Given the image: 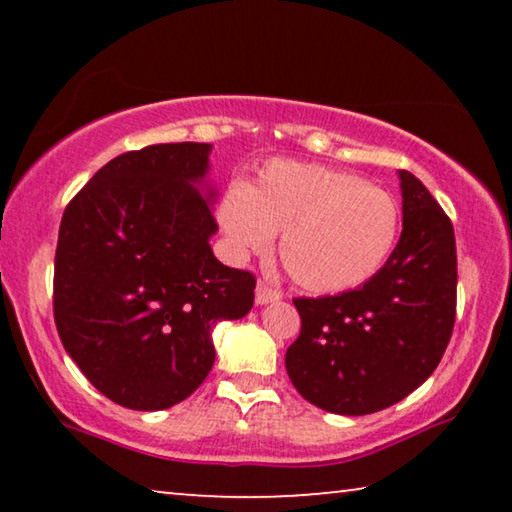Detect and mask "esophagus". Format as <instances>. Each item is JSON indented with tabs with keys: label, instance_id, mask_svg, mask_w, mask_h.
I'll list each match as a JSON object with an SVG mask.
<instances>
[{
	"label": "esophagus",
	"instance_id": "esophagus-1",
	"mask_svg": "<svg viewBox=\"0 0 512 512\" xmlns=\"http://www.w3.org/2000/svg\"><path fill=\"white\" fill-rule=\"evenodd\" d=\"M282 298V291L271 287V284L259 280L257 282V289H255V302L257 305H268V302H277Z\"/></svg>",
	"mask_w": 512,
	"mask_h": 512
}]
</instances>
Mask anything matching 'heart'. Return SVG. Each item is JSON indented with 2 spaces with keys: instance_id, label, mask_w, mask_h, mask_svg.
I'll list each match as a JSON object with an SVG mask.
<instances>
[{
  "instance_id": "b5f03b06",
  "label": "heart",
  "mask_w": 512,
  "mask_h": 512,
  "mask_svg": "<svg viewBox=\"0 0 512 512\" xmlns=\"http://www.w3.org/2000/svg\"><path fill=\"white\" fill-rule=\"evenodd\" d=\"M219 223L239 255L280 239L291 280L314 293H343L372 280L400 237V203L377 185L323 164L275 160L253 185L223 194Z\"/></svg>"
}]
</instances>
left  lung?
I'll return each instance as SVG.
<instances>
[{
	"label": "left lung",
	"instance_id": "left-lung-1",
	"mask_svg": "<svg viewBox=\"0 0 512 512\" xmlns=\"http://www.w3.org/2000/svg\"><path fill=\"white\" fill-rule=\"evenodd\" d=\"M400 241L363 287L296 298L300 336L287 372L318 409L366 415L404 400L443 359L456 320V239L443 207L411 171H400Z\"/></svg>",
	"mask_w": 512,
	"mask_h": 512
}]
</instances>
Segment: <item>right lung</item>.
Segmentation results:
<instances>
[{"mask_svg":"<svg viewBox=\"0 0 512 512\" xmlns=\"http://www.w3.org/2000/svg\"><path fill=\"white\" fill-rule=\"evenodd\" d=\"M210 149L121 153L60 221L58 336L90 384L126 409L160 411L192 395L212 370V327L253 307L255 275L223 266L207 244L219 225L194 183Z\"/></svg>","mask_w":512,"mask_h":512,"instance_id":"obj_1","label":"right lung"}]
</instances>
